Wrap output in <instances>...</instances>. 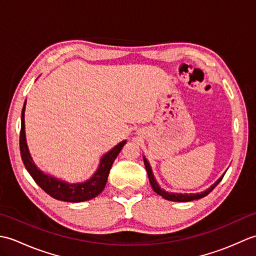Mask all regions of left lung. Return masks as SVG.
<instances>
[{"label":"left lung","instance_id":"1","mask_svg":"<svg viewBox=\"0 0 256 256\" xmlns=\"http://www.w3.org/2000/svg\"><path fill=\"white\" fill-rule=\"evenodd\" d=\"M144 160V165H145V168H146V172H148V179H150V182L152 184V188H153L154 192L157 194L162 196V198L166 199V200H170V201H177V202H187V201H192V200H198L200 198H204L206 197V194H210L212 190H214L216 188V184H218L221 180L222 178H224V174L222 175L218 180H216L212 186H210L208 189H206L204 192H197V194H177V192H166V190L162 189L160 187V184H157L156 179L153 175V172H152V168H150V162H148V160L145 158V157H143Z\"/></svg>","mask_w":256,"mask_h":256}]
</instances>
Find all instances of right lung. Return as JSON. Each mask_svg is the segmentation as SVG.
Listing matches in <instances>:
<instances>
[{
    "instance_id": "1",
    "label": "right lung",
    "mask_w": 256,
    "mask_h": 256,
    "mask_svg": "<svg viewBox=\"0 0 256 256\" xmlns=\"http://www.w3.org/2000/svg\"><path fill=\"white\" fill-rule=\"evenodd\" d=\"M25 106L26 101L24 102L23 110H22V124L20 134V156L27 172L30 174V176L36 182L38 186L44 190L45 192L52 196V198L62 201H67V202H82V201L90 200L101 194L102 190L106 187L108 172H110L113 162L116 158L120 152H121L124 144L126 143V140L118 143L110 152H108L106 155L102 156L96 172L88 180L77 184L66 182L60 180V179L44 174L40 170H38L35 162H32L28 148H27L26 144L24 120Z\"/></svg>"
}]
</instances>
